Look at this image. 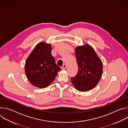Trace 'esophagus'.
Listing matches in <instances>:
<instances>
[{
	"mask_svg": "<svg viewBox=\"0 0 128 128\" xmlns=\"http://www.w3.org/2000/svg\"><path fill=\"white\" fill-rule=\"evenodd\" d=\"M66 67H67L66 65H65V64H63V66L61 67V69H65L66 68Z\"/></svg>",
	"mask_w": 128,
	"mask_h": 128,
	"instance_id": "34e87169",
	"label": "esophagus"
}]
</instances>
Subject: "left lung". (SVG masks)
I'll return each mask as SVG.
<instances>
[{
    "label": "left lung",
    "mask_w": 128,
    "mask_h": 128,
    "mask_svg": "<svg viewBox=\"0 0 128 128\" xmlns=\"http://www.w3.org/2000/svg\"><path fill=\"white\" fill-rule=\"evenodd\" d=\"M75 55L78 65L77 74L71 78L72 84L80 92L95 88L102 75V62L93 48L89 44L78 46Z\"/></svg>",
    "instance_id": "obj_1"
}]
</instances>
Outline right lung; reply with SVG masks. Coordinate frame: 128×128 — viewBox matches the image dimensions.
I'll return each instance as SVG.
<instances>
[{"label":"right lung","instance_id":"add662e5","mask_svg":"<svg viewBox=\"0 0 128 128\" xmlns=\"http://www.w3.org/2000/svg\"><path fill=\"white\" fill-rule=\"evenodd\" d=\"M52 49L50 44L40 42L26 61V75L31 84L36 87L44 88L48 86L61 70L52 55Z\"/></svg>","mask_w":128,"mask_h":128}]
</instances>
